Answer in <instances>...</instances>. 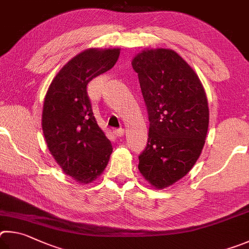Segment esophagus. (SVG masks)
Listing matches in <instances>:
<instances>
[{
	"label": "esophagus",
	"instance_id": "34e87169",
	"mask_svg": "<svg viewBox=\"0 0 249 249\" xmlns=\"http://www.w3.org/2000/svg\"><path fill=\"white\" fill-rule=\"evenodd\" d=\"M113 133H115L117 137H122V136H124V130L122 129V128L116 129V130H113Z\"/></svg>",
	"mask_w": 249,
	"mask_h": 249
}]
</instances>
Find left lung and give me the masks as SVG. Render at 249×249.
<instances>
[{"mask_svg":"<svg viewBox=\"0 0 249 249\" xmlns=\"http://www.w3.org/2000/svg\"><path fill=\"white\" fill-rule=\"evenodd\" d=\"M149 115L139 171L156 189L175 184L201 154L209 127L206 91L194 69L172 49H144L132 59Z\"/></svg>","mask_w":249,"mask_h":249,"instance_id":"left-lung-1","label":"left lung"}]
</instances>
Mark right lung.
<instances>
[{
  "instance_id": "1",
  "label": "right lung",
  "mask_w": 249,
  "mask_h": 249,
  "mask_svg": "<svg viewBox=\"0 0 249 249\" xmlns=\"http://www.w3.org/2000/svg\"><path fill=\"white\" fill-rule=\"evenodd\" d=\"M119 48H89L72 58L52 80L42 108L48 149L64 174L82 185L102 175L112 153L91 109L86 86L116 64Z\"/></svg>"
}]
</instances>
